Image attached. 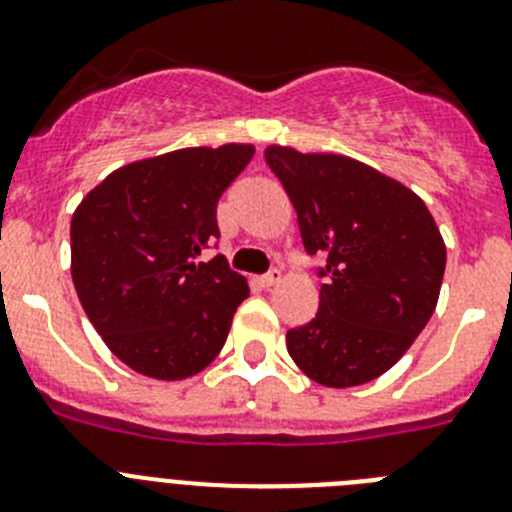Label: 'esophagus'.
<instances>
[{
    "instance_id": "obj_1",
    "label": "esophagus",
    "mask_w": 512,
    "mask_h": 512,
    "mask_svg": "<svg viewBox=\"0 0 512 512\" xmlns=\"http://www.w3.org/2000/svg\"><path fill=\"white\" fill-rule=\"evenodd\" d=\"M281 281V271L279 269H271L269 274H264V276H259V284L264 289H269V287H276V284H279Z\"/></svg>"
}]
</instances>
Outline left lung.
<instances>
[{"mask_svg": "<svg viewBox=\"0 0 512 512\" xmlns=\"http://www.w3.org/2000/svg\"><path fill=\"white\" fill-rule=\"evenodd\" d=\"M266 164L297 210L325 279L312 322L287 332L304 375L327 388L363 386L398 363L437 307L447 248L424 200L342 154L266 147Z\"/></svg>", "mask_w": 512, "mask_h": 512, "instance_id": "left-lung-1", "label": "left lung"}]
</instances>
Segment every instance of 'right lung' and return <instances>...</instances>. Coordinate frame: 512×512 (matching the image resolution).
<instances>
[{
    "mask_svg": "<svg viewBox=\"0 0 512 512\" xmlns=\"http://www.w3.org/2000/svg\"><path fill=\"white\" fill-rule=\"evenodd\" d=\"M251 144L190 147L139 159L93 187L70 220L75 292L111 353L157 381L208 368L225 345L241 274L223 256L218 200L251 162Z\"/></svg>",
    "mask_w": 512,
    "mask_h": 512,
    "instance_id": "right-lung-1",
    "label": "right lung"
}]
</instances>
